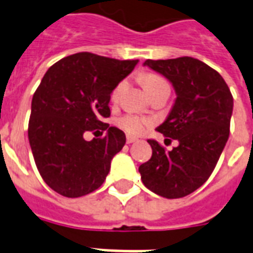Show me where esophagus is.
<instances>
[{
    "mask_svg": "<svg viewBox=\"0 0 253 253\" xmlns=\"http://www.w3.org/2000/svg\"><path fill=\"white\" fill-rule=\"evenodd\" d=\"M127 143H128V144H131V143H134V142H136V140H138V139L136 138H134V136H130V135H127Z\"/></svg>",
    "mask_w": 253,
    "mask_h": 253,
    "instance_id": "esophagus-1",
    "label": "esophagus"
}]
</instances>
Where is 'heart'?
Segmentation results:
<instances>
[{"label":"heart","instance_id":"b5f03b06","mask_svg":"<svg viewBox=\"0 0 253 253\" xmlns=\"http://www.w3.org/2000/svg\"><path fill=\"white\" fill-rule=\"evenodd\" d=\"M166 81L163 80L162 77L155 76V75H148V76L144 77L143 80V85H144V89L146 91H151L152 89H155L159 85L164 84ZM123 86H125V83H119L117 86L114 87V90L111 93V99L113 101H117L119 97V93L122 91ZM152 125V121L150 118H146V117H142V115H135V114H126L121 117L118 119V126L125 130L127 134L130 135H142L144 131H146L147 127H150Z\"/></svg>","mask_w":253,"mask_h":253}]
</instances>
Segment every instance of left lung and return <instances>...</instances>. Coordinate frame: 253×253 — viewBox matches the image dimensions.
I'll return each instance as SVG.
<instances>
[{"mask_svg":"<svg viewBox=\"0 0 253 253\" xmlns=\"http://www.w3.org/2000/svg\"><path fill=\"white\" fill-rule=\"evenodd\" d=\"M173 85L176 99L158 127L178 146L166 151L148 140L152 156L139 167L143 184L159 196L181 198L206 182L230 135L231 91L219 73L204 61L184 56L143 63Z\"/></svg>","mask_w":253,"mask_h":253,"instance_id":"1","label":"left lung"}]
</instances>
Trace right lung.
Returning a JSON list of instances; mask_svg holds the SVG:
<instances>
[{
    "instance_id": "add662e5",
    "label": "right lung",
    "mask_w": 253,
    "mask_h": 253,
    "mask_svg": "<svg viewBox=\"0 0 253 253\" xmlns=\"http://www.w3.org/2000/svg\"><path fill=\"white\" fill-rule=\"evenodd\" d=\"M139 60H117L79 52L49 67L34 93L29 142L42 178L61 196L77 198L94 192L122 150L126 135L109 127L110 94ZM106 130L87 142V130Z\"/></svg>"
}]
</instances>
